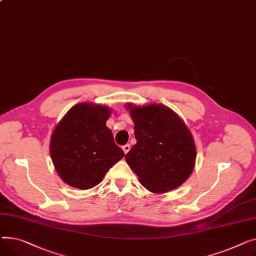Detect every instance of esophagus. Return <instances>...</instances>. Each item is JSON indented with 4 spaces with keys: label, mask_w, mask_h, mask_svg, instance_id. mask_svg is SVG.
Returning a JSON list of instances; mask_svg holds the SVG:
<instances>
[{
    "label": "esophagus",
    "mask_w": 256,
    "mask_h": 256,
    "mask_svg": "<svg viewBox=\"0 0 256 256\" xmlns=\"http://www.w3.org/2000/svg\"><path fill=\"white\" fill-rule=\"evenodd\" d=\"M130 148H131V146H130V144H125V146H123V151H124L125 154H127V153L130 151Z\"/></svg>",
    "instance_id": "esophagus-1"
}]
</instances>
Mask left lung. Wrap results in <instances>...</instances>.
<instances>
[{"mask_svg": "<svg viewBox=\"0 0 256 256\" xmlns=\"http://www.w3.org/2000/svg\"><path fill=\"white\" fill-rule=\"evenodd\" d=\"M136 138L126 161L148 191L165 193L190 176L196 159L192 134L183 120L163 104H127Z\"/></svg>", "mask_w": 256, "mask_h": 256, "instance_id": "8db88e82", "label": "left lung"}]
</instances>
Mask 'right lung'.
Returning <instances> with one entry per match:
<instances>
[{"mask_svg": "<svg viewBox=\"0 0 256 256\" xmlns=\"http://www.w3.org/2000/svg\"><path fill=\"white\" fill-rule=\"evenodd\" d=\"M110 108L78 103L56 126L50 144L54 168L63 181L82 190L98 185L125 154L106 127Z\"/></svg>", "mask_w": 256, "mask_h": 256, "instance_id": "obj_1", "label": "right lung"}]
</instances>
